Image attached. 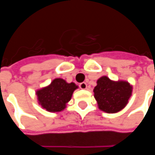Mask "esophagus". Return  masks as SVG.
Returning <instances> with one entry per match:
<instances>
[{"instance_id": "1", "label": "esophagus", "mask_w": 155, "mask_h": 155, "mask_svg": "<svg viewBox=\"0 0 155 155\" xmlns=\"http://www.w3.org/2000/svg\"><path fill=\"white\" fill-rule=\"evenodd\" d=\"M80 88L81 90H86L87 89V84L85 82H82L80 84Z\"/></svg>"}]
</instances>
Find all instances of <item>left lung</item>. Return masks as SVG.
<instances>
[{"mask_svg":"<svg viewBox=\"0 0 155 155\" xmlns=\"http://www.w3.org/2000/svg\"><path fill=\"white\" fill-rule=\"evenodd\" d=\"M93 91L99 109L108 114H114L129 103L133 86L128 81H112L104 75L98 79Z\"/></svg>","mask_w":155,"mask_h":155,"instance_id":"1","label":"left lung"}]
</instances>
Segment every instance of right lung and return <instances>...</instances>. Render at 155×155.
<instances>
[{"instance_id":"add662e5","label":"right lung","mask_w":155,"mask_h":155,"mask_svg":"<svg viewBox=\"0 0 155 155\" xmlns=\"http://www.w3.org/2000/svg\"><path fill=\"white\" fill-rule=\"evenodd\" d=\"M78 85L74 82L68 83L61 78H55L50 84L35 92L38 104L49 112H61L66 108Z\"/></svg>"}]
</instances>
